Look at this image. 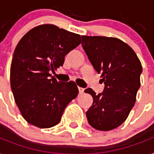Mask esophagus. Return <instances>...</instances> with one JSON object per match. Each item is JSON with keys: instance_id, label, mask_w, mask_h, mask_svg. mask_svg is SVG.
<instances>
[{"instance_id": "1", "label": "esophagus", "mask_w": 154, "mask_h": 154, "mask_svg": "<svg viewBox=\"0 0 154 154\" xmlns=\"http://www.w3.org/2000/svg\"><path fill=\"white\" fill-rule=\"evenodd\" d=\"M78 89H79V93L81 94V93H83L84 91H85V88H81V87H78Z\"/></svg>"}]
</instances>
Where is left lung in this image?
Listing matches in <instances>:
<instances>
[{
    "label": "left lung",
    "mask_w": 154,
    "mask_h": 154,
    "mask_svg": "<svg viewBox=\"0 0 154 154\" xmlns=\"http://www.w3.org/2000/svg\"><path fill=\"white\" fill-rule=\"evenodd\" d=\"M81 37L83 49L105 85L98 95L92 88L85 90L93 98L86 116L96 130L111 131L125 122L135 103L142 64L133 49L119 38Z\"/></svg>",
    "instance_id": "obj_1"
}]
</instances>
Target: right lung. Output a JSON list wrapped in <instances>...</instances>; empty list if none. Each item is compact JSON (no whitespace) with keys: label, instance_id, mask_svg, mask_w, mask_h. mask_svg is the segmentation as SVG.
<instances>
[{"label":"right lung","instance_id":"add662e5","mask_svg":"<svg viewBox=\"0 0 154 154\" xmlns=\"http://www.w3.org/2000/svg\"><path fill=\"white\" fill-rule=\"evenodd\" d=\"M81 43V35L54 24H42L25 34L15 49L10 84L16 105L28 123L50 128L78 95L74 81L61 82L50 71L62 66L65 56Z\"/></svg>","mask_w":154,"mask_h":154}]
</instances>
